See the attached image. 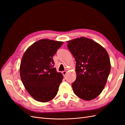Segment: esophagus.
I'll list each match as a JSON object with an SVG mask.
<instances>
[{"mask_svg":"<svg viewBox=\"0 0 125 125\" xmlns=\"http://www.w3.org/2000/svg\"><path fill=\"white\" fill-rule=\"evenodd\" d=\"M67 71H63L62 72V74H63V75L64 77L65 76L66 74H67Z\"/></svg>","mask_w":125,"mask_h":125,"instance_id":"1","label":"esophagus"}]
</instances>
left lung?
I'll return each instance as SVG.
<instances>
[{
  "instance_id": "left-lung-1",
  "label": "left lung",
  "mask_w": 125,
  "mask_h": 125,
  "mask_svg": "<svg viewBox=\"0 0 125 125\" xmlns=\"http://www.w3.org/2000/svg\"><path fill=\"white\" fill-rule=\"evenodd\" d=\"M67 47L75 59L76 80L72 84L74 94L90 101L103 90L111 71V62L105 49L84 37L67 41Z\"/></svg>"
}]
</instances>
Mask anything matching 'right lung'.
<instances>
[{"label":"right lung","mask_w":125,"mask_h":125,"mask_svg":"<svg viewBox=\"0 0 125 125\" xmlns=\"http://www.w3.org/2000/svg\"><path fill=\"white\" fill-rule=\"evenodd\" d=\"M63 43L42 39L31 45L22 56L21 79L30 95L37 101H50L57 94L63 75L54 68L52 57Z\"/></svg>","instance_id":"obj_1"}]
</instances>
